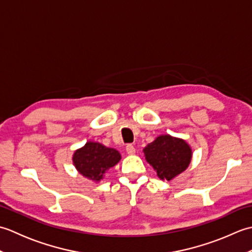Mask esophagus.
Returning <instances> with one entry per match:
<instances>
[{"instance_id": "1", "label": "esophagus", "mask_w": 252, "mask_h": 252, "mask_svg": "<svg viewBox=\"0 0 252 252\" xmlns=\"http://www.w3.org/2000/svg\"><path fill=\"white\" fill-rule=\"evenodd\" d=\"M126 153L129 155H134L135 154V148L133 145H127L126 146Z\"/></svg>"}]
</instances>
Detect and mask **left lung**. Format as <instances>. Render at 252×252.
<instances>
[{
	"label": "left lung",
	"mask_w": 252,
	"mask_h": 252,
	"mask_svg": "<svg viewBox=\"0 0 252 252\" xmlns=\"http://www.w3.org/2000/svg\"><path fill=\"white\" fill-rule=\"evenodd\" d=\"M146 161L157 172L160 180L171 181L189 168L191 148L183 138L161 134L143 149Z\"/></svg>",
	"instance_id": "obj_1"
}]
</instances>
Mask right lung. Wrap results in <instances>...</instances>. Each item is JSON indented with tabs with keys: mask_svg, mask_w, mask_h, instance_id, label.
I'll return each mask as SVG.
<instances>
[{
	"mask_svg": "<svg viewBox=\"0 0 252 252\" xmlns=\"http://www.w3.org/2000/svg\"><path fill=\"white\" fill-rule=\"evenodd\" d=\"M121 160L120 153L98 142L89 141L72 155L74 168L83 178L95 183L104 179L105 173Z\"/></svg>",
	"mask_w": 252,
	"mask_h": 252,
	"instance_id": "right-lung-1",
	"label": "right lung"
}]
</instances>
